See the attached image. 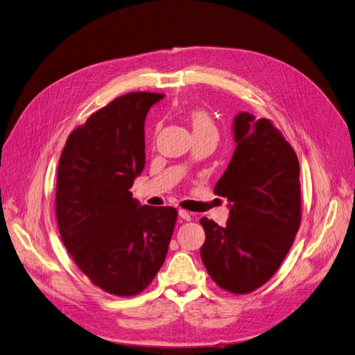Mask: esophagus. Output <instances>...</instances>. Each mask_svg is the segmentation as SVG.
<instances>
[{
	"label": "esophagus",
	"mask_w": 355,
	"mask_h": 355,
	"mask_svg": "<svg viewBox=\"0 0 355 355\" xmlns=\"http://www.w3.org/2000/svg\"><path fill=\"white\" fill-rule=\"evenodd\" d=\"M179 218H180V219H184V220H187V222H189V220H191V214H189L187 210L180 209V210H179Z\"/></svg>",
	"instance_id": "esophagus-1"
}]
</instances>
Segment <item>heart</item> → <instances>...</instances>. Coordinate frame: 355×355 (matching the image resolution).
<instances>
[{
	"instance_id": "obj_1",
	"label": "heart",
	"mask_w": 355,
	"mask_h": 355,
	"mask_svg": "<svg viewBox=\"0 0 355 355\" xmlns=\"http://www.w3.org/2000/svg\"><path fill=\"white\" fill-rule=\"evenodd\" d=\"M187 118L192 128V133H194V137L204 136V135L218 136L216 124H214L210 112H207L206 110L192 108L187 112Z\"/></svg>"
}]
</instances>
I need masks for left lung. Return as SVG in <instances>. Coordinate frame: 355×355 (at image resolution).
<instances>
[{
  "instance_id": "obj_1",
  "label": "left lung",
  "mask_w": 355,
  "mask_h": 355,
  "mask_svg": "<svg viewBox=\"0 0 355 355\" xmlns=\"http://www.w3.org/2000/svg\"><path fill=\"white\" fill-rule=\"evenodd\" d=\"M237 148L214 194L231 202L225 227L202 218L201 261L211 280L230 293L245 295L277 272L302 218L299 161L268 118L235 116Z\"/></svg>"
}]
</instances>
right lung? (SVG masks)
Listing matches in <instances>:
<instances>
[{
	"label": "right lung",
	"instance_id": "1",
	"mask_svg": "<svg viewBox=\"0 0 355 355\" xmlns=\"http://www.w3.org/2000/svg\"><path fill=\"white\" fill-rule=\"evenodd\" d=\"M163 96L114 99L73 128L59 159L55 209L63 245L114 296H136L153 283L178 219L175 207H141L130 192L145 167V116Z\"/></svg>",
	"mask_w": 355,
	"mask_h": 355
}]
</instances>
